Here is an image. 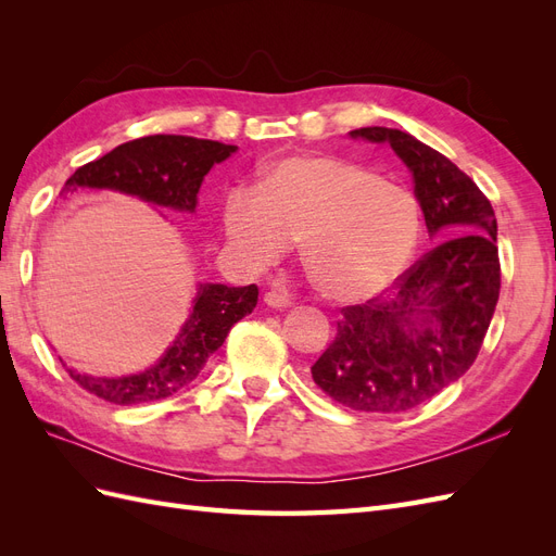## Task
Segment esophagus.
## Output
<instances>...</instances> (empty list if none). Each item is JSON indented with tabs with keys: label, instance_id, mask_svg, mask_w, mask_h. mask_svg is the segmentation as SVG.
I'll return each mask as SVG.
<instances>
[{
	"label": "esophagus",
	"instance_id": "1",
	"mask_svg": "<svg viewBox=\"0 0 556 556\" xmlns=\"http://www.w3.org/2000/svg\"><path fill=\"white\" fill-rule=\"evenodd\" d=\"M264 304H266V306H271V308H288V306L292 304V299H290L288 294H282V292L271 290V292H266V294H264Z\"/></svg>",
	"mask_w": 556,
	"mask_h": 556
}]
</instances>
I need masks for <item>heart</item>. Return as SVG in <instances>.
Masks as SVG:
<instances>
[{"mask_svg": "<svg viewBox=\"0 0 556 556\" xmlns=\"http://www.w3.org/2000/svg\"><path fill=\"white\" fill-rule=\"evenodd\" d=\"M231 248L252 266L301 243L315 288L333 301H364L406 271L422 233V211L401 185L329 155L276 164L260 190H233L225 206Z\"/></svg>", "mask_w": 556, "mask_h": 556, "instance_id": "1", "label": "heart"}]
</instances>
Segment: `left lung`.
Instances as JSON below:
<instances>
[{
  "mask_svg": "<svg viewBox=\"0 0 556 556\" xmlns=\"http://www.w3.org/2000/svg\"><path fill=\"white\" fill-rule=\"evenodd\" d=\"M387 141L408 164L431 233L445 239L366 304L341 308L333 341L311 374L345 408L403 413L473 366L501 290L490 199L439 150L387 127L350 131Z\"/></svg>",
  "mask_w": 556,
  "mask_h": 556,
  "instance_id": "8db88e82",
  "label": "left lung"
}]
</instances>
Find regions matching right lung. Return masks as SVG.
<instances>
[{
	"label": "right lung",
	"mask_w": 556,
	"mask_h": 556,
	"mask_svg": "<svg viewBox=\"0 0 556 556\" xmlns=\"http://www.w3.org/2000/svg\"><path fill=\"white\" fill-rule=\"evenodd\" d=\"M237 146L220 141L155 134L134 139L109 155L83 164L64 182L66 190L109 188L178 211H194L201 180L211 166L227 160ZM257 285L227 288L201 285L194 311L174 345L146 374L127 378H90L70 371L83 390L115 406H131L172 396L190 384L206 359L227 339L229 329L257 306Z\"/></svg>",
	"instance_id": "obj_1"
}]
</instances>
